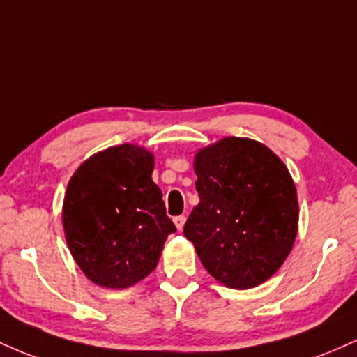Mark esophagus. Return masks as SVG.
I'll return each mask as SVG.
<instances>
[{"label": "esophagus", "mask_w": 357, "mask_h": 357, "mask_svg": "<svg viewBox=\"0 0 357 357\" xmlns=\"http://www.w3.org/2000/svg\"><path fill=\"white\" fill-rule=\"evenodd\" d=\"M173 221H174L176 228H178V230L181 231L183 227H184V223H186V218H184V216H176V218H174Z\"/></svg>", "instance_id": "esophagus-1"}]
</instances>
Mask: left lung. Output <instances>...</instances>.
Returning <instances> with one entry per match:
<instances>
[{
    "label": "left lung",
    "instance_id": "1",
    "mask_svg": "<svg viewBox=\"0 0 357 357\" xmlns=\"http://www.w3.org/2000/svg\"><path fill=\"white\" fill-rule=\"evenodd\" d=\"M192 167L199 203L184 236L220 284H264L292 252L298 230L296 183L284 161L253 139L223 137L196 151Z\"/></svg>",
    "mask_w": 357,
    "mask_h": 357
}]
</instances>
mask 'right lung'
<instances>
[{"label":"right lung","mask_w":357,"mask_h":357,"mask_svg":"<svg viewBox=\"0 0 357 357\" xmlns=\"http://www.w3.org/2000/svg\"><path fill=\"white\" fill-rule=\"evenodd\" d=\"M153 169L154 154L126 142L90 155L68 181L61 208L65 240L93 284L127 289L158 267L176 227Z\"/></svg>","instance_id":"right-lung-1"}]
</instances>
